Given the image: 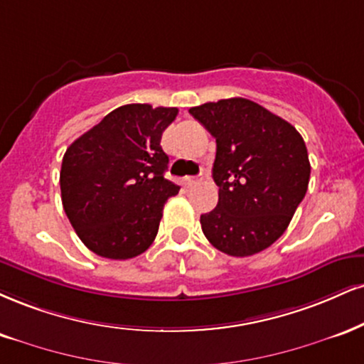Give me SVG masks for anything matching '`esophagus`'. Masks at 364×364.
<instances>
[{"label": "esophagus", "instance_id": "34e87169", "mask_svg": "<svg viewBox=\"0 0 364 364\" xmlns=\"http://www.w3.org/2000/svg\"><path fill=\"white\" fill-rule=\"evenodd\" d=\"M198 181V178H195V176H186V178H183V186L185 188H190V186H193L195 183Z\"/></svg>", "mask_w": 364, "mask_h": 364}]
</instances>
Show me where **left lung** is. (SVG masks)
Returning <instances> with one entry per match:
<instances>
[{
  "label": "left lung",
  "instance_id": "1",
  "mask_svg": "<svg viewBox=\"0 0 364 364\" xmlns=\"http://www.w3.org/2000/svg\"><path fill=\"white\" fill-rule=\"evenodd\" d=\"M215 137L212 176L218 203L200 217L218 251L246 257L278 240L309 188L307 147L282 117L246 98L190 108Z\"/></svg>",
  "mask_w": 364,
  "mask_h": 364
}]
</instances>
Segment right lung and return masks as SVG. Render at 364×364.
<instances>
[{"mask_svg": "<svg viewBox=\"0 0 364 364\" xmlns=\"http://www.w3.org/2000/svg\"><path fill=\"white\" fill-rule=\"evenodd\" d=\"M178 108H115L68 147L60 196L82 244L108 259H130L154 242L164 203L179 186L164 178L161 137Z\"/></svg>", "mask_w": 364, "mask_h": 364, "instance_id": "obj_1", "label": "right lung"}]
</instances>
